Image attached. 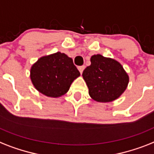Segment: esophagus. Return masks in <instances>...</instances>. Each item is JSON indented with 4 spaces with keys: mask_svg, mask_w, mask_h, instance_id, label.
<instances>
[{
    "mask_svg": "<svg viewBox=\"0 0 154 154\" xmlns=\"http://www.w3.org/2000/svg\"><path fill=\"white\" fill-rule=\"evenodd\" d=\"M84 69H85V66H79V67H78V70H79V72L81 73H83Z\"/></svg>",
    "mask_w": 154,
    "mask_h": 154,
    "instance_id": "34e87169",
    "label": "esophagus"
}]
</instances>
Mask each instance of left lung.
Listing matches in <instances>:
<instances>
[{
    "label": "left lung",
    "mask_w": 154,
    "mask_h": 154,
    "mask_svg": "<svg viewBox=\"0 0 154 154\" xmlns=\"http://www.w3.org/2000/svg\"><path fill=\"white\" fill-rule=\"evenodd\" d=\"M91 65L83 71L82 77L93 100L107 103L116 100L127 89L129 76L122 65L111 57L94 54Z\"/></svg>",
    "instance_id": "8db88e82"
}]
</instances>
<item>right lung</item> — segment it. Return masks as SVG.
Instances as JSON below:
<instances>
[{"label": "right lung", "instance_id": "right-lung-1", "mask_svg": "<svg viewBox=\"0 0 154 154\" xmlns=\"http://www.w3.org/2000/svg\"><path fill=\"white\" fill-rule=\"evenodd\" d=\"M80 75L73 59L61 52L39 57L30 69L34 87L38 92L52 98L66 94Z\"/></svg>", "mask_w": 154, "mask_h": 154}]
</instances>
